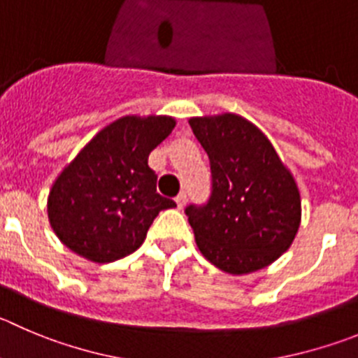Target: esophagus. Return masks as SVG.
<instances>
[{
    "mask_svg": "<svg viewBox=\"0 0 358 358\" xmlns=\"http://www.w3.org/2000/svg\"><path fill=\"white\" fill-rule=\"evenodd\" d=\"M175 201H176V206H178V210H182L183 206H185V203H187L185 192H180V194L175 198Z\"/></svg>",
    "mask_w": 358,
    "mask_h": 358,
    "instance_id": "esophagus-1",
    "label": "esophagus"
}]
</instances>
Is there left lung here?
<instances>
[{
    "label": "left lung",
    "mask_w": 358,
    "mask_h": 358,
    "mask_svg": "<svg viewBox=\"0 0 358 358\" xmlns=\"http://www.w3.org/2000/svg\"><path fill=\"white\" fill-rule=\"evenodd\" d=\"M189 123L212 168L208 203L185 210L201 255L233 275L272 265L289 249L302 219L292 171L243 116H194Z\"/></svg>",
    "instance_id": "8db88e82"
}]
</instances>
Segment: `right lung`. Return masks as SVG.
I'll list each match as a JSON object with an SVG mask.
<instances>
[{"label":"right lung","mask_w":358,"mask_h":358,"mask_svg":"<svg viewBox=\"0 0 358 358\" xmlns=\"http://www.w3.org/2000/svg\"><path fill=\"white\" fill-rule=\"evenodd\" d=\"M173 116L127 115L103 127L52 183L48 215L63 245L93 263L132 255L160 210L175 208L157 194L148 166L153 148L175 129Z\"/></svg>","instance_id":"obj_1"}]
</instances>
